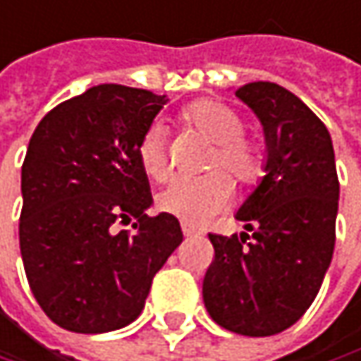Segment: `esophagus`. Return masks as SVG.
<instances>
[{
  "label": "esophagus",
  "mask_w": 361,
  "mask_h": 361,
  "mask_svg": "<svg viewBox=\"0 0 361 361\" xmlns=\"http://www.w3.org/2000/svg\"><path fill=\"white\" fill-rule=\"evenodd\" d=\"M181 231H183V235H185V238H192V235H196V233H198V231H196L192 225H188V223H181Z\"/></svg>",
  "instance_id": "obj_1"
}]
</instances>
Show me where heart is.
Segmentation results:
<instances>
[{"label":"heart","instance_id":"1","mask_svg":"<svg viewBox=\"0 0 361 361\" xmlns=\"http://www.w3.org/2000/svg\"><path fill=\"white\" fill-rule=\"evenodd\" d=\"M181 119L202 134L214 147L207 159L211 173L198 180H173L159 194V209L176 214L190 225H200L221 213L233 194V185L221 171L229 173L235 183L250 188L256 185L267 169L264 147L244 134V121L235 109L213 99H200L190 103ZM138 159L148 178L163 181L169 176V154L165 132L159 123H152L138 142ZM219 169V172H213Z\"/></svg>","mask_w":361,"mask_h":361}]
</instances>
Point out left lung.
<instances>
[{
  "label": "left lung",
  "mask_w": 361,
  "mask_h": 361,
  "mask_svg": "<svg viewBox=\"0 0 361 361\" xmlns=\"http://www.w3.org/2000/svg\"><path fill=\"white\" fill-rule=\"evenodd\" d=\"M235 97L264 128L267 176L235 214L248 233H209L214 258L202 298L219 326L269 337L295 324L322 285L335 250L339 178L326 126L293 92L250 82Z\"/></svg>",
  "instance_id": "left-lung-1"
}]
</instances>
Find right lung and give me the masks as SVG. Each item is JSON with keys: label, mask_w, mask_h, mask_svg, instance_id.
Masks as SVG:
<instances>
[{"label": "right lung", "mask_w": 361, "mask_h": 361, "mask_svg": "<svg viewBox=\"0 0 361 361\" xmlns=\"http://www.w3.org/2000/svg\"><path fill=\"white\" fill-rule=\"evenodd\" d=\"M165 94L99 84L53 107L22 163L20 254L30 291L74 333L121 329L145 308L152 277L180 246V221L148 216L138 142ZM133 223V231H116Z\"/></svg>", "instance_id": "add662e5"}]
</instances>
